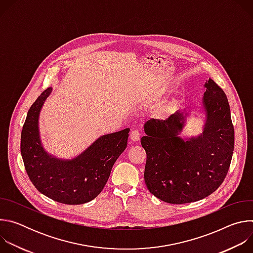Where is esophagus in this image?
<instances>
[{
    "mask_svg": "<svg viewBox=\"0 0 253 253\" xmlns=\"http://www.w3.org/2000/svg\"><path fill=\"white\" fill-rule=\"evenodd\" d=\"M130 139L132 140V141H138L139 139H140V132H139V130L138 129H133L132 131H131V133H130Z\"/></svg>",
    "mask_w": 253,
    "mask_h": 253,
    "instance_id": "34e87169",
    "label": "esophagus"
}]
</instances>
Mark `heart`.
Masks as SVG:
<instances>
[{"label":"heart","mask_w":253,"mask_h":253,"mask_svg":"<svg viewBox=\"0 0 253 253\" xmlns=\"http://www.w3.org/2000/svg\"><path fill=\"white\" fill-rule=\"evenodd\" d=\"M172 106H173V104H170V105L167 107V110H170L171 108H172Z\"/></svg>","instance_id":"b5f03b06"}]
</instances>
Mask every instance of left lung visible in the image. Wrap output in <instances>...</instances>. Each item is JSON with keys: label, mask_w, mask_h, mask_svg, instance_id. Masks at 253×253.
Segmentation results:
<instances>
[{"label": "left lung", "mask_w": 253, "mask_h": 253, "mask_svg": "<svg viewBox=\"0 0 253 253\" xmlns=\"http://www.w3.org/2000/svg\"><path fill=\"white\" fill-rule=\"evenodd\" d=\"M204 87L206 121L197 137L179 136L188 116L186 109L144 125V180L150 193L167 203L184 204L207 197L221 185L230 166L234 129L228 100L212 79Z\"/></svg>", "instance_id": "8db88e82"}]
</instances>
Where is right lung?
<instances>
[{"label":"right lung","instance_id":"obj_1","mask_svg":"<svg viewBox=\"0 0 253 253\" xmlns=\"http://www.w3.org/2000/svg\"><path fill=\"white\" fill-rule=\"evenodd\" d=\"M51 92V87L46 89L28 111L21 134L25 169L45 196L64 204H83L103 190L114 163L127 147L130 129L99 137L73 159L57 158L44 149L39 132L40 111Z\"/></svg>","mask_w":253,"mask_h":253}]
</instances>
